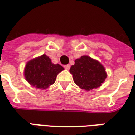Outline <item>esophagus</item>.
I'll list each match as a JSON object with an SVG mask.
<instances>
[{
  "label": "esophagus",
  "instance_id": "esophagus-1",
  "mask_svg": "<svg viewBox=\"0 0 135 135\" xmlns=\"http://www.w3.org/2000/svg\"><path fill=\"white\" fill-rule=\"evenodd\" d=\"M64 68H65L66 69H69L70 65H69V64H66V65H64Z\"/></svg>",
  "mask_w": 135,
  "mask_h": 135
}]
</instances>
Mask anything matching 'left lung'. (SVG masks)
<instances>
[{"label": "left lung", "mask_w": 135, "mask_h": 135, "mask_svg": "<svg viewBox=\"0 0 135 135\" xmlns=\"http://www.w3.org/2000/svg\"><path fill=\"white\" fill-rule=\"evenodd\" d=\"M70 73L73 75L75 83L88 91L100 86L107 78L104 67L88 56H82L75 60Z\"/></svg>", "instance_id": "1"}]
</instances>
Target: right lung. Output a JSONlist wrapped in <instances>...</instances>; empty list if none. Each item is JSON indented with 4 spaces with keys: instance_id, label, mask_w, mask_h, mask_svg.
Here are the masks:
<instances>
[{
    "instance_id": "add662e5",
    "label": "right lung",
    "mask_w": 135,
    "mask_h": 135,
    "mask_svg": "<svg viewBox=\"0 0 135 135\" xmlns=\"http://www.w3.org/2000/svg\"><path fill=\"white\" fill-rule=\"evenodd\" d=\"M63 70L61 65L54 64L47 55H43L26 64L24 75L31 85L46 89L55 82L58 74Z\"/></svg>"
}]
</instances>
